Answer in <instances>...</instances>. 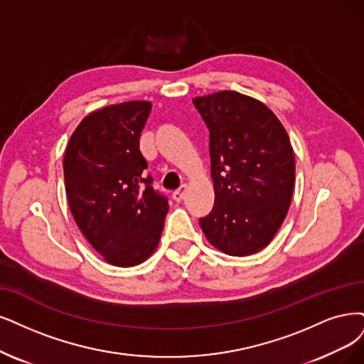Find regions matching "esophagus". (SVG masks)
Here are the masks:
<instances>
[{"label":"esophagus","mask_w":364,"mask_h":364,"mask_svg":"<svg viewBox=\"0 0 364 364\" xmlns=\"http://www.w3.org/2000/svg\"><path fill=\"white\" fill-rule=\"evenodd\" d=\"M186 192H187V189H186V186H181L180 189H177L173 193H172V198L177 200V203H181V200L184 199V196H186Z\"/></svg>","instance_id":"1"}]
</instances>
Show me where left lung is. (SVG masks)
Returning a JSON list of instances; mask_svg holds the SVG:
<instances>
[{
    "instance_id": "obj_1",
    "label": "left lung",
    "mask_w": 364,
    "mask_h": 364,
    "mask_svg": "<svg viewBox=\"0 0 364 364\" xmlns=\"http://www.w3.org/2000/svg\"><path fill=\"white\" fill-rule=\"evenodd\" d=\"M210 132L214 207L200 218L210 243L232 257L264 249L285 220L295 183L287 130L268 107L237 91L193 99Z\"/></svg>"
}]
</instances>
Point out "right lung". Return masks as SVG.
Here are the masks:
<instances>
[{"instance_id":"obj_1","label":"right lung","mask_w":364,"mask_h":364,"mask_svg":"<svg viewBox=\"0 0 364 364\" xmlns=\"http://www.w3.org/2000/svg\"><path fill=\"white\" fill-rule=\"evenodd\" d=\"M151 103L106 106L80 121L64 153L67 200L80 232L106 262L133 267L156 250L168 199L153 189L139 136Z\"/></svg>"}]
</instances>
